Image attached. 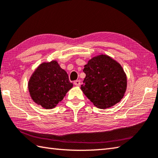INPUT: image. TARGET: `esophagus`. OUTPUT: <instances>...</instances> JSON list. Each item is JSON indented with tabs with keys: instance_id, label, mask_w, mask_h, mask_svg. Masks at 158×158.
Masks as SVG:
<instances>
[{
	"instance_id": "34e87169",
	"label": "esophagus",
	"mask_w": 158,
	"mask_h": 158,
	"mask_svg": "<svg viewBox=\"0 0 158 158\" xmlns=\"http://www.w3.org/2000/svg\"><path fill=\"white\" fill-rule=\"evenodd\" d=\"M74 84L76 86H80V85H81V81H80L79 80H77V81L74 82Z\"/></svg>"
}]
</instances>
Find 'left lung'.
<instances>
[{
	"label": "left lung",
	"mask_w": 158,
	"mask_h": 158,
	"mask_svg": "<svg viewBox=\"0 0 158 158\" xmlns=\"http://www.w3.org/2000/svg\"><path fill=\"white\" fill-rule=\"evenodd\" d=\"M81 89L94 106L107 109L119 103L127 89V76L118 61L107 55L90 59L84 66Z\"/></svg>",
	"instance_id": "left-lung-1"
}]
</instances>
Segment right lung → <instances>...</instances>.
Returning a JSON list of instances; mask_svg holds the SVG:
<instances>
[{
    "mask_svg": "<svg viewBox=\"0 0 158 158\" xmlns=\"http://www.w3.org/2000/svg\"><path fill=\"white\" fill-rule=\"evenodd\" d=\"M69 75L56 60L40 64L28 82L31 98L45 109H52L73 88Z\"/></svg>",
    "mask_w": 158,
    "mask_h": 158,
    "instance_id": "obj_1",
    "label": "right lung"
}]
</instances>
